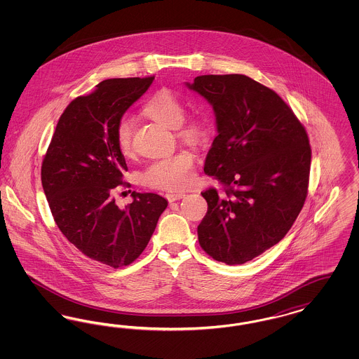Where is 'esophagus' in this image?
I'll use <instances>...</instances> for the list:
<instances>
[{
  "mask_svg": "<svg viewBox=\"0 0 359 359\" xmlns=\"http://www.w3.org/2000/svg\"><path fill=\"white\" fill-rule=\"evenodd\" d=\"M165 196H167V199H168L170 202H175V201H179V199L184 198L186 194H184V192H167Z\"/></svg>",
  "mask_w": 359,
  "mask_h": 359,
  "instance_id": "1",
  "label": "esophagus"
}]
</instances>
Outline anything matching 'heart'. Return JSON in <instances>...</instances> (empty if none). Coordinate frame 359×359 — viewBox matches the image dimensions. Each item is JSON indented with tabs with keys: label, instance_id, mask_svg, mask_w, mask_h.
Here are the masks:
<instances>
[{
	"label": "heart",
	"instance_id": "obj_1",
	"mask_svg": "<svg viewBox=\"0 0 359 359\" xmlns=\"http://www.w3.org/2000/svg\"><path fill=\"white\" fill-rule=\"evenodd\" d=\"M144 113L171 129H176L179 136L188 142H196L205 135V126L201 121L183 122L186 110L182 101L170 90H161L154 94L144 106ZM117 145L121 154H132V121L123 117L117 126ZM194 154L188 151L160 157L152 161L141 173V180L149 187L179 191L188 187L195 177Z\"/></svg>",
	"mask_w": 359,
	"mask_h": 359
}]
</instances>
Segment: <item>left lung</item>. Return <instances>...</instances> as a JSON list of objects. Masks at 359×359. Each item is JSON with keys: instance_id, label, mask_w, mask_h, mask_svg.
Segmentation results:
<instances>
[{"instance_id": "1", "label": "left lung", "mask_w": 359, "mask_h": 359, "mask_svg": "<svg viewBox=\"0 0 359 359\" xmlns=\"http://www.w3.org/2000/svg\"><path fill=\"white\" fill-rule=\"evenodd\" d=\"M186 86L212 106L218 135L205 172L224 187L202 192L208 208L199 243L214 259L241 265L284 238L302 211L307 132L273 90L246 75H202Z\"/></svg>"}]
</instances>
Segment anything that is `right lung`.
Here are the masks:
<instances>
[{"label": "right lung", "mask_w": 359, "mask_h": 359, "mask_svg": "<svg viewBox=\"0 0 359 359\" xmlns=\"http://www.w3.org/2000/svg\"><path fill=\"white\" fill-rule=\"evenodd\" d=\"M154 76L106 79L75 98L60 116L41 165V184L53 219L85 256L121 268L147 248L168 202L152 192H132L120 208L113 196L128 171L117 145V126Z\"/></svg>", "instance_id": "right-lung-1"}]
</instances>
